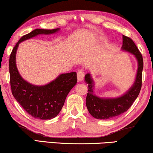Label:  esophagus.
Returning <instances> with one entry per match:
<instances>
[{
  "label": "esophagus",
  "instance_id": "1",
  "mask_svg": "<svg viewBox=\"0 0 153 153\" xmlns=\"http://www.w3.org/2000/svg\"><path fill=\"white\" fill-rule=\"evenodd\" d=\"M84 78V74L82 70H79L77 72V80L78 81H82Z\"/></svg>",
  "mask_w": 153,
  "mask_h": 153
}]
</instances>
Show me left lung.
<instances>
[{
  "mask_svg": "<svg viewBox=\"0 0 153 153\" xmlns=\"http://www.w3.org/2000/svg\"><path fill=\"white\" fill-rule=\"evenodd\" d=\"M123 51L129 52L137 58L138 70L134 84L124 95L116 98H101L94 94V81L91 74L85 75V81L88 84L86 96V106L91 115L97 119L106 120L123 114L130 108L140 93L142 85V71L143 60L141 53L132 39L123 36Z\"/></svg>",
  "mask_w": 153,
  "mask_h": 153,
  "instance_id": "8db88e82",
  "label": "left lung"
}]
</instances>
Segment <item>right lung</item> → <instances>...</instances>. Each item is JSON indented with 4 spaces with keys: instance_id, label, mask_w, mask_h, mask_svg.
Listing matches in <instances>:
<instances>
[{
    "instance_id": "right-lung-1",
    "label": "right lung",
    "mask_w": 153,
    "mask_h": 153,
    "mask_svg": "<svg viewBox=\"0 0 153 153\" xmlns=\"http://www.w3.org/2000/svg\"><path fill=\"white\" fill-rule=\"evenodd\" d=\"M60 28L46 30L35 29L21 38L10 54L9 70L12 93L23 108L40 120H50L57 116L64 105L67 95L77 82L75 72L61 74L45 85H35L27 82L21 76L16 65V53L19 43L38 35H49Z\"/></svg>"
}]
</instances>
